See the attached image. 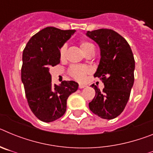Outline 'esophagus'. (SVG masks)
<instances>
[{
    "mask_svg": "<svg viewBox=\"0 0 153 153\" xmlns=\"http://www.w3.org/2000/svg\"><path fill=\"white\" fill-rule=\"evenodd\" d=\"M86 85H85V84H79V89H83V88H84V87H86Z\"/></svg>",
    "mask_w": 153,
    "mask_h": 153,
    "instance_id": "34e87169",
    "label": "esophagus"
}]
</instances>
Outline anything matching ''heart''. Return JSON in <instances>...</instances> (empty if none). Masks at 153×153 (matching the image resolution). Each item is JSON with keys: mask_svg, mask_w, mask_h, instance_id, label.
Listing matches in <instances>:
<instances>
[{"mask_svg": "<svg viewBox=\"0 0 153 153\" xmlns=\"http://www.w3.org/2000/svg\"><path fill=\"white\" fill-rule=\"evenodd\" d=\"M93 44L91 43L86 41L81 42L80 47L83 53L86 51L90 47H93ZM66 51H67V46L63 45V47L60 48V57L61 60H63L65 57V54H66ZM90 73V69L85 67H81V66H73L70 68V74L72 75L74 78L76 79H77L79 81H82L85 79L86 75Z\"/></svg>", "mask_w": 153, "mask_h": 153, "instance_id": "heart-1", "label": "heart"}]
</instances>
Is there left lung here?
<instances>
[{
  "label": "left lung",
  "mask_w": 153,
  "mask_h": 153,
  "mask_svg": "<svg viewBox=\"0 0 153 153\" xmlns=\"http://www.w3.org/2000/svg\"><path fill=\"white\" fill-rule=\"evenodd\" d=\"M86 35L100 50L94 76L100 78L104 84L102 92L96 85H91L96 96L89 107L98 117L112 120L121 114L129 100L134 83V56L126 40L113 30L87 31Z\"/></svg>",
  "instance_id": "obj_1"
}]
</instances>
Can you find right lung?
Instances as JSON below:
<instances>
[{
    "label": "right lung",
    "instance_id": "right-lung-1",
    "mask_svg": "<svg viewBox=\"0 0 153 153\" xmlns=\"http://www.w3.org/2000/svg\"><path fill=\"white\" fill-rule=\"evenodd\" d=\"M75 32L48 27L33 35L23 51L21 80L28 105L43 122L60 118L67 109L69 96L78 89L75 81L53 85L50 74V68L60 63V48Z\"/></svg>",
    "mask_w": 153,
    "mask_h": 153
}]
</instances>
